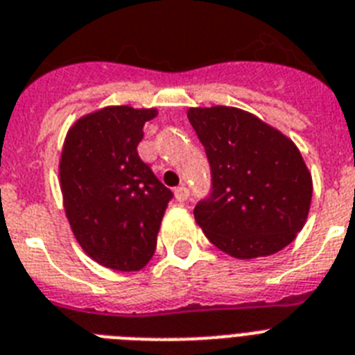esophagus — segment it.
Segmentation results:
<instances>
[{
  "label": "esophagus",
  "mask_w": 355,
  "mask_h": 355,
  "mask_svg": "<svg viewBox=\"0 0 355 355\" xmlns=\"http://www.w3.org/2000/svg\"><path fill=\"white\" fill-rule=\"evenodd\" d=\"M174 194H175V199H178L180 203H184V201L189 199L190 190L187 189V187H178V189L174 190Z\"/></svg>",
  "instance_id": "1"
}]
</instances>
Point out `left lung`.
Masks as SVG:
<instances>
[{
    "label": "left lung",
    "instance_id": "obj_1",
    "mask_svg": "<svg viewBox=\"0 0 355 355\" xmlns=\"http://www.w3.org/2000/svg\"><path fill=\"white\" fill-rule=\"evenodd\" d=\"M210 165V194L196 223L237 259L276 254L303 228L312 178L297 146L279 130L234 107L189 108Z\"/></svg>",
    "mask_w": 355,
    "mask_h": 355
}]
</instances>
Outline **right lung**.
Returning <instances> with one entry per match:
<instances>
[{"label": "right lung", "instance_id": "right-lung-1", "mask_svg": "<svg viewBox=\"0 0 355 355\" xmlns=\"http://www.w3.org/2000/svg\"><path fill=\"white\" fill-rule=\"evenodd\" d=\"M156 108L107 107L69 130L60 180L76 239L99 265L141 270L156 250L172 190L141 161L137 145Z\"/></svg>", "mask_w": 355, "mask_h": 355}]
</instances>
